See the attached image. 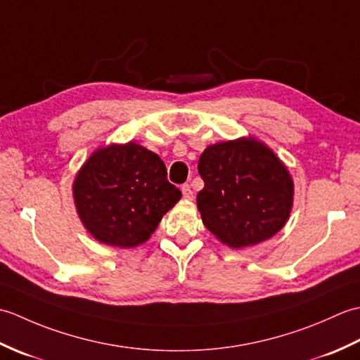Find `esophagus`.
<instances>
[{
	"instance_id": "esophagus-1",
	"label": "esophagus",
	"mask_w": 360,
	"mask_h": 360,
	"mask_svg": "<svg viewBox=\"0 0 360 360\" xmlns=\"http://www.w3.org/2000/svg\"><path fill=\"white\" fill-rule=\"evenodd\" d=\"M181 192H182V196H184V200H193V192H192V187H190L188 184H184L181 187Z\"/></svg>"
}]
</instances>
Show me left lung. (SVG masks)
Returning <instances> with one entry per match:
<instances>
[{
  "label": "left lung",
  "instance_id": "obj_1",
  "mask_svg": "<svg viewBox=\"0 0 360 360\" xmlns=\"http://www.w3.org/2000/svg\"><path fill=\"white\" fill-rule=\"evenodd\" d=\"M198 172L204 181L196 196L202 223L229 248L254 246L286 224L294 201L292 178L255 137L209 145Z\"/></svg>",
  "mask_w": 360,
  "mask_h": 360
}]
</instances>
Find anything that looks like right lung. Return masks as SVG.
Returning a JSON list of instances; mask_svg holds the SVG:
<instances>
[{
  "mask_svg": "<svg viewBox=\"0 0 360 360\" xmlns=\"http://www.w3.org/2000/svg\"><path fill=\"white\" fill-rule=\"evenodd\" d=\"M79 218L97 241L136 248L147 241L160 219L181 200L167 181L156 153L136 142L96 150L72 186Z\"/></svg>",
  "mask_w": 360,
  "mask_h": 360,
  "instance_id": "obj_1",
  "label": "right lung"
}]
</instances>
